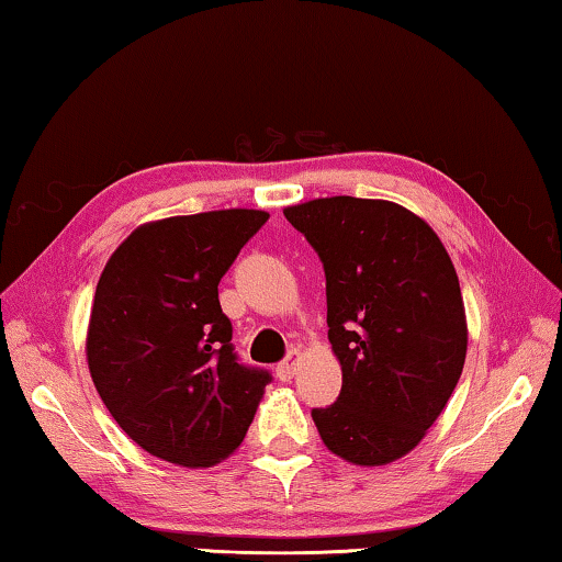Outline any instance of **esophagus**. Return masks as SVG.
<instances>
[{
  "instance_id": "obj_1",
  "label": "esophagus",
  "mask_w": 562,
  "mask_h": 562,
  "mask_svg": "<svg viewBox=\"0 0 562 562\" xmlns=\"http://www.w3.org/2000/svg\"><path fill=\"white\" fill-rule=\"evenodd\" d=\"M299 361H301L299 351H291L289 357L283 359L279 367H276V376H279L281 382H291L293 374H296V371H299Z\"/></svg>"
}]
</instances>
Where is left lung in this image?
I'll list each match as a JSON object with an SVG mask.
<instances>
[{"instance_id": "obj_1", "label": "left lung", "mask_w": 562, "mask_h": 562, "mask_svg": "<svg viewBox=\"0 0 562 562\" xmlns=\"http://www.w3.org/2000/svg\"><path fill=\"white\" fill-rule=\"evenodd\" d=\"M283 215L318 254L341 394L311 409L324 445L361 468L422 442L460 382L468 318L442 240L392 201L316 198Z\"/></svg>"}]
</instances>
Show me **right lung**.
<instances>
[{
  "label": "right lung",
  "instance_id": "1",
  "mask_svg": "<svg viewBox=\"0 0 562 562\" xmlns=\"http://www.w3.org/2000/svg\"><path fill=\"white\" fill-rule=\"evenodd\" d=\"M266 221L231 209L145 223L100 276L90 376L125 435L160 460L211 468L251 427L271 374L238 361L218 283Z\"/></svg>",
  "mask_w": 562,
  "mask_h": 562
}]
</instances>
